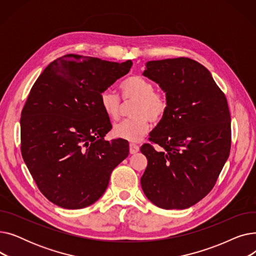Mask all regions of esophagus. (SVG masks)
<instances>
[{"mask_svg": "<svg viewBox=\"0 0 256 256\" xmlns=\"http://www.w3.org/2000/svg\"><path fill=\"white\" fill-rule=\"evenodd\" d=\"M139 146L137 145V144H135V143H130V152L132 154H137L138 152H139Z\"/></svg>", "mask_w": 256, "mask_h": 256, "instance_id": "esophagus-1", "label": "esophagus"}]
</instances>
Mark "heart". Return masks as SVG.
I'll list each match as a JSON object with an SVG mask.
<instances>
[{"label": "heart", "mask_w": 256, "mask_h": 256, "mask_svg": "<svg viewBox=\"0 0 256 256\" xmlns=\"http://www.w3.org/2000/svg\"><path fill=\"white\" fill-rule=\"evenodd\" d=\"M124 100H135L132 108L134 117L114 126L115 136L130 142L140 141L152 130V121H158L166 114L168 104L162 93L154 91V84L139 76H130L120 85ZM100 102L104 114L112 120L118 118L121 102L117 94L106 89L100 93Z\"/></svg>", "instance_id": "b5f03b06"}]
</instances>
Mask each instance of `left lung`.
I'll list each match as a JSON object with an SVG mask.
<instances>
[{
  "instance_id": "obj_1",
  "label": "left lung",
  "mask_w": 256,
  "mask_h": 256,
  "mask_svg": "<svg viewBox=\"0 0 256 256\" xmlns=\"http://www.w3.org/2000/svg\"><path fill=\"white\" fill-rule=\"evenodd\" d=\"M143 76L166 94V114L141 146L147 167L141 186L164 210H184L206 196L230 152V114L224 93L197 61H148Z\"/></svg>"
}]
</instances>
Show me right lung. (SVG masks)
<instances>
[{"label": "right lung", "mask_w": 256, "mask_h": 256, "mask_svg": "<svg viewBox=\"0 0 256 256\" xmlns=\"http://www.w3.org/2000/svg\"><path fill=\"white\" fill-rule=\"evenodd\" d=\"M132 65L66 55L46 66L22 111V156L38 189L56 206L78 210L98 200L114 168L128 156L112 128L100 93Z\"/></svg>", "instance_id": "right-lung-1"}]
</instances>
